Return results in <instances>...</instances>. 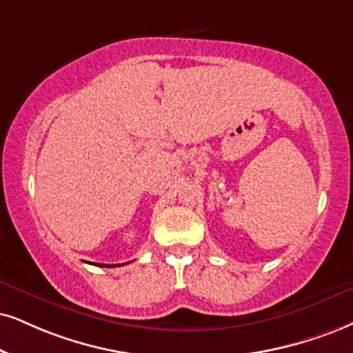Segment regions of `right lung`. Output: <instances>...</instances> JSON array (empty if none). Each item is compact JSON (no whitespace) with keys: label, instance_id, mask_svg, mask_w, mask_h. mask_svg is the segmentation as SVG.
Returning a JSON list of instances; mask_svg holds the SVG:
<instances>
[{"label":"right lung","instance_id":"1","mask_svg":"<svg viewBox=\"0 0 353 353\" xmlns=\"http://www.w3.org/2000/svg\"><path fill=\"white\" fill-rule=\"evenodd\" d=\"M99 267H114V265H104L103 263V265H99Z\"/></svg>","mask_w":353,"mask_h":353}]
</instances>
